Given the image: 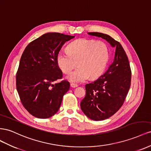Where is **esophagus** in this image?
<instances>
[{
    "mask_svg": "<svg viewBox=\"0 0 151 151\" xmlns=\"http://www.w3.org/2000/svg\"><path fill=\"white\" fill-rule=\"evenodd\" d=\"M70 85H71V87L72 88H75V87H78V85L75 84V83H71Z\"/></svg>",
    "mask_w": 151,
    "mask_h": 151,
    "instance_id": "obj_1",
    "label": "esophagus"
}]
</instances>
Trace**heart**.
I'll list each match as a JSON object with an SVG mask.
<instances>
[{
	"label": "heart",
	"mask_w": 151,
	"mask_h": 151,
	"mask_svg": "<svg viewBox=\"0 0 151 151\" xmlns=\"http://www.w3.org/2000/svg\"><path fill=\"white\" fill-rule=\"evenodd\" d=\"M67 52H59L57 55L59 67L64 73H70L78 63V68L66 78L73 83L87 81L91 76L96 79L104 73L108 63L109 50L102 41L80 38L67 47Z\"/></svg>",
	"instance_id": "heart-1"
}]
</instances>
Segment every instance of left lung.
I'll list each match as a JSON object with an SVG mask.
<instances>
[{
	"label": "left lung",
	"mask_w": 151,
	"mask_h": 151,
	"mask_svg": "<svg viewBox=\"0 0 151 151\" xmlns=\"http://www.w3.org/2000/svg\"><path fill=\"white\" fill-rule=\"evenodd\" d=\"M101 37L114 48V58L108 69L96 81L85 85L86 95L80 102L81 109L95 121L109 118L123 105L131 84L128 59L119 43L107 34L89 32Z\"/></svg>",
	"instance_id": "obj_1"
}]
</instances>
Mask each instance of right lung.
Returning <instances> with one entry per match:
<instances>
[{
  "mask_svg": "<svg viewBox=\"0 0 151 151\" xmlns=\"http://www.w3.org/2000/svg\"><path fill=\"white\" fill-rule=\"evenodd\" d=\"M75 36L47 33L30 42L21 55L16 75V88L21 102L29 113L38 118L54 115L70 85L64 80L57 55L65 42Z\"/></svg>",
  "mask_w": 151,
  "mask_h": 151,
  "instance_id": "obj_1",
  "label": "right lung"
}]
</instances>
